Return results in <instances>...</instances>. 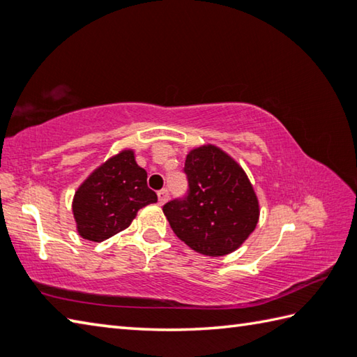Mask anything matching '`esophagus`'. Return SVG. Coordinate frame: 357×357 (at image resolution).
<instances>
[{"label":"esophagus","mask_w":357,"mask_h":357,"mask_svg":"<svg viewBox=\"0 0 357 357\" xmlns=\"http://www.w3.org/2000/svg\"><path fill=\"white\" fill-rule=\"evenodd\" d=\"M158 198H159V204H165L167 199H168V190L167 189H162L158 192Z\"/></svg>","instance_id":"34e87169"}]
</instances>
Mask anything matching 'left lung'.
Segmentation results:
<instances>
[{"instance_id": "1", "label": "left lung", "mask_w": 357, "mask_h": 357, "mask_svg": "<svg viewBox=\"0 0 357 357\" xmlns=\"http://www.w3.org/2000/svg\"><path fill=\"white\" fill-rule=\"evenodd\" d=\"M189 195L164 206L172 229L193 251L226 256L250 237L259 222V199L241 164L212 144L187 153Z\"/></svg>"}]
</instances>
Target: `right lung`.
I'll return each instance as SVG.
<instances>
[{"instance_id": "add662e5", "label": "right lung", "mask_w": 357, "mask_h": 357, "mask_svg": "<svg viewBox=\"0 0 357 357\" xmlns=\"http://www.w3.org/2000/svg\"><path fill=\"white\" fill-rule=\"evenodd\" d=\"M153 203H158V195L148 189L146 172L135 162L134 150L125 148L84 179L71 211L77 234L102 242L125 231L142 207Z\"/></svg>"}]
</instances>
